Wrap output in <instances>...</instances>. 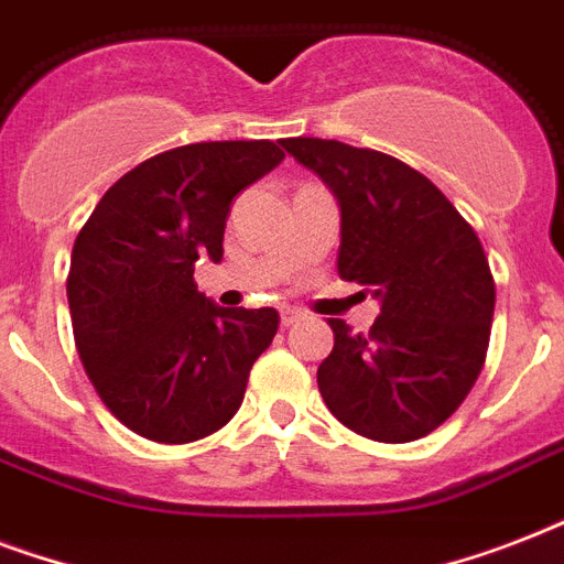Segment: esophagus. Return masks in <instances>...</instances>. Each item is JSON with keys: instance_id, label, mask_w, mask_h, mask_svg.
<instances>
[{"instance_id": "34e87169", "label": "esophagus", "mask_w": 564, "mask_h": 564, "mask_svg": "<svg viewBox=\"0 0 564 564\" xmlns=\"http://www.w3.org/2000/svg\"><path fill=\"white\" fill-rule=\"evenodd\" d=\"M301 318H304V313H301V310H283L281 325L290 327V325H295V322H301Z\"/></svg>"}]
</instances>
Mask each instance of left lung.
Returning a JSON list of instances; mask_svg holds the SVG:
<instances>
[{"mask_svg":"<svg viewBox=\"0 0 564 564\" xmlns=\"http://www.w3.org/2000/svg\"><path fill=\"white\" fill-rule=\"evenodd\" d=\"M283 149L334 189L339 278L380 299L369 334L327 318L318 392L345 427L386 445L445 424L486 362L495 278L480 237L421 172L375 149L290 137Z\"/></svg>","mask_w":564,"mask_h":564,"instance_id":"8db88e82","label":"left lung"}]
</instances>
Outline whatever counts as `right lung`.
<instances>
[{
	"label": "right lung",
	"mask_w": 564,
	"mask_h": 564,
	"mask_svg": "<svg viewBox=\"0 0 564 564\" xmlns=\"http://www.w3.org/2000/svg\"><path fill=\"white\" fill-rule=\"evenodd\" d=\"M283 161L272 140L193 143L126 172L73 246L66 299L82 366L137 436L187 445L225 427L278 310L216 307L195 260H221L230 202Z\"/></svg>",
	"instance_id": "add662e5"
}]
</instances>
